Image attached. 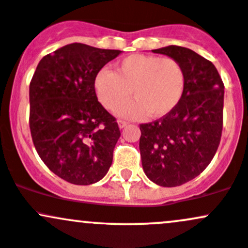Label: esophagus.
<instances>
[{"mask_svg": "<svg viewBox=\"0 0 248 248\" xmlns=\"http://www.w3.org/2000/svg\"><path fill=\"white\" fill-rule=\"evenodd\" d=\"M127 125V123L126 122H124V121H122V119H119L118 121V126L121 127V129H123V127H125Z\"/></svg>", "mask_w": 248, "mask_h": 248, "instance_id": "esophagus-1", "label": "esophagus"}]
</instances>
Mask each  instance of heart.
Masks as SVG:
<instances>
[{"mask_svg":"<svg viewBox=\"0 0 248 248\" xmlns=\"http://www.w3.org/2000/svg\"><path fill=\"white\" fill-rule=\"evenodd\" d=\"M186 76L182 65L174 58L132 54L118 61L114 72L102 68L93 86L99 102L108 111L121 110L126 118H140L149 113L159 118L170 113L185 92Z\"/></svg>","mask_w":248,"mask_h":248,"instance_id":"obj_1","label":"heart"}]
</instances>
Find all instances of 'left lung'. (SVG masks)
<instances>
[{
	"instance_id": "8db88e82",
	"label": "left lung",
	"mask_w": 248,
	"mask_h": 248,
	"mask_svg": "<svg viewBox=\"0 0 248 248\" xmlns=\"http://www.w3.org/2000/svg\"><path fill=\"white\" fill-rule=\"evenodd\" d=\"M174 58L186 76L185 92L170 113L140 124L145 175L156 185L177 187L199 176L219 148L223 125V86L217 67L181 46L153 49Z\"/></svg>"
}]
</instances>
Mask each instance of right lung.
<instances>
[{
    "instance_id": "1",
    "label": "right lung",
    "mask_w": 248,
    "mask_h": 248,
    "mask_svg": "<svg viewBox=\"0 0 248 248\" xmlns=\"http://www.w3.org/2000/svg\"><path fill=\"white\" fill-rule=\"evenodd\" d=\"M122 50L71 44L42 58L29 84V127L40 158L62 180L105 176L121 131L98 102L95 74Z\"/></svg>"
}]
</instances>
